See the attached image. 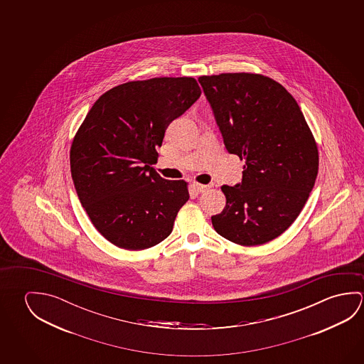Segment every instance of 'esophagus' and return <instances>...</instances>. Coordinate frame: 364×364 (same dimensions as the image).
Returning a JSON list of instances; mask_svg holds the SVG:
<instances>
[{
  "instance_id": "obj_1",
  "label": "esophagus",
  "mask_w": 364,
  "mask_h": 364,
  "mask_svg": "<svg viewBox=\"0 0 364 364\" xmlns=\"http://www.w3.org/2000/svg\"><path fill=\"white\" fill-rule=\"evenodd\" d=\"M193 185H194V188H196L198 193H205L210 188L209 185L199 184V183H194Z\"/></svg>"
}]
</instances>
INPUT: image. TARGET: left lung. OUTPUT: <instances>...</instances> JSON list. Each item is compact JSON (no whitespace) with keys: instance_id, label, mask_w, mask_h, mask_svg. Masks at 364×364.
<instances>
[{"instance_id":"8db88e82","label":"left lung","mask_w":364,"mask_h":364,"mask_svg":"<svg viewBox=\"0 0 364 364\" xmlns=\"http://www.w3.org/2000/svg\"><path fill=\"white\" fill-rule=\"evenodd\" d=\"M230 154L245 160L242 181L222 186L226 207L212 215L222 237L269 242L296 220L318 171L315 138L288 91L257 73L198 78Z\"/></svg>"}]
</instances>
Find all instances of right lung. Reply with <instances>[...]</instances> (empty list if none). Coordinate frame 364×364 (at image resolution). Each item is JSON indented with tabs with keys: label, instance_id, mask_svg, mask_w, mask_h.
<instances>
[{
	"label": "right lung",
	"instance_id": "add662e5",
	"mask_svg": "<svg viewBox=\"0 0 364 364\" xmlns=\"http://www.w3.org/2000/svg\"><path fill=\"white\" fill-rule=\"evenodd\" d=\"M200 94L193 77L132 81L102 94L78 128L70 152L75 189L96 230L120 249H149L173 231L188 184L162 179L151 165L168 124Z\"/></svg>",
	"mask_w": 364,
	"mask_h": 364
}]
</instances>
